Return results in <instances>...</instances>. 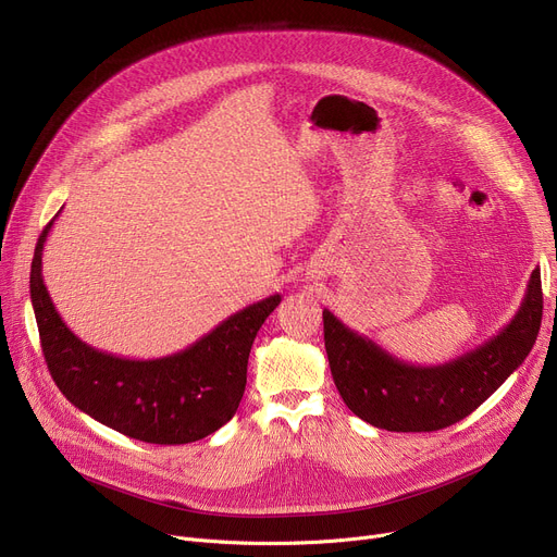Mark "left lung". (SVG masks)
<instances>
[{"mask_svg":"<svg viewBox=\"0 0 557 557\" xmlns=\"http://www.w3.org/2000/svg\"><path fill=\"white\" fill-rule=\"evenodd\" d=\"M325 349L345 406L368 424L420 433L460 422L499 388L533 349L542 325V277L531 273L510 323L472 352L443 366L395 359L325 309Z\"/></svg>","mask_w":557,"mask_h":557,"instance_id":"1","label":"left lung"}]
</instances>
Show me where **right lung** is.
I'll list each match as a JSON object with an SVG mask.
<instances>
[{"mask_svg": "<svg viewBox=\"0 0 557 557\" xmlns=\"http://www.w3.org/2000/svg\"><path fill=\"white\" fill-rule=\"evenodd\" d=\"M42 230L32 261V302L55 386L97 422L153 445H187L219 431L246 391L252 341L282 296L232 313L210 334L162 359H124L83 343L55 311L42 280Z\"/></svg>", "mask_w": 557, "mask_h": 557, "instance_id": "1", "label": "right lung"}]
</instances>
